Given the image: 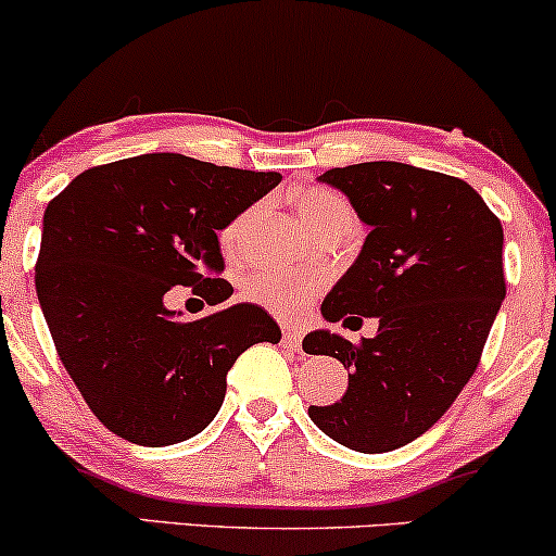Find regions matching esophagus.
<instances>
[{
	"label": "esophagus",
	"instance_id": "34e87169",
	"mask_svg": "<svg viewBox=\"0 0 556 556\" xmlns=\"http://www.w3.org/2000/svg\"><path fill=\"white\" fill-rule=\"evenodd\" d=\"M282 342H285L290 350H300V348H303V331H300L298 327H287Z\"/></svg>",
	"mask_w": 556,
	"mask_h": 556
}]
</instances>
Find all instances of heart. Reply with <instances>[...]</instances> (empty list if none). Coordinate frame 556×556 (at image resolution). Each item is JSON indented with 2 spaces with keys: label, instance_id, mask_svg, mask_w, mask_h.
Here are the masks:
<instances>
[{
  "label": "heart",
  "instance_id": "b5f03b06",
  "mask_svg": "<svg viewBox=\"0 0 556 556\" xmlns=\"http://www.w3.org/2000/svg\"><path fill=\"white\" fill-rule=\"evenodd\" d=\"M295 206L303 225L321 238L327 232H350L355 227V214L353 208L348 206V201L340 198L331 190L324 188H308L300 190L295 198ZM258 208L251 206L245 212H240L235 219L227 222V227L222 229V248L227 253H235L245 240L248 227H251L253 216H256ZM324 287V277L318 274H277L266 271L256 274L253 279L245 282V298L251 303L261 305V308L271 311V314L292 318L303 314L308 308V303L314 300Z\"/></svg>",
  "mask_w": 556,
  "mask_h": 556
}]
</instances>
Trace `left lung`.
Returning a JSON list of instances; mask_svg holds the SVG:
<instances>
[{
    "label": "left lung",
    "mask_w": 556,
    "mask_h": 556,
    "mask_svg": "<svg viewBox=\"0 0 556 556\" xmlns=\"http://www.w3.org/2000/svg\"><path fill=\"white\" fill-rule=\"evenodd\" d=\"M318 180L371 227L321 316L376 318L379 331L361 344L329 329L305 334V353L350 371L344 397L311 405L308 416L342 446L379 455L429 431L473 376L507 292L504 232L468 182L442 172L366 162Z\"/></svg>",
    "instance_id": "obj_1"
}]
</instances>
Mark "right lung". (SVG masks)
<instances>
[{
  "instance_id": "add662e5",
  "label": "right lung",
  "mask_w": 556,
  "mask_h": 556,
  "mask_svg": "<svg viewBox=\"0 0 556 556\" xmlns=\"http://www.w3.org/2000/svg\"><path fill=\"white\" fill-rule=\"evenodd\" d=\"M282 182L279 172L143 154L86 169L43 212L36 295L56 355L112 433L167 446L212 424L227 371L251 344L282 340L253 303L198 321L175 290L225 303L216 232Z\"/></svg>"
}]
</instances>
